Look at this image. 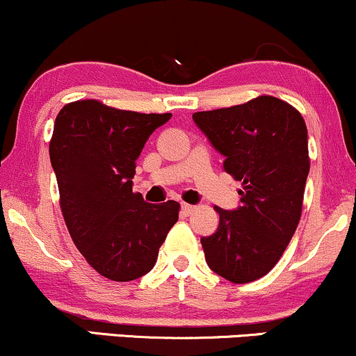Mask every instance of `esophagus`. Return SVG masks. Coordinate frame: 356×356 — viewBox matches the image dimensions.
<instances>
[{
    "label": "esophagus",
    "instance_id": "obj_1",
    "mask_svg": "<svg viewBox=\"0 0 356 356\" xmlns=\"http://www.w3.org/2000/svg\"><path fill=\"white\" fill-rule=\"evenodd\" d=\"M195 211V206H191V204H186V202H182V212L184 214H187V216H191L192 212Z\"/></svg>",
    "mask_w": 356,
    "mask_h": 356
}]
</instances>
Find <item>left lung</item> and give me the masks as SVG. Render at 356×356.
<instances>
[{"label":"left lung","instance_id":"obj_1","mask_svg":"<svg viewBox=\"0 0 356 356\" xmlns=\"http://www.w3.org/2000/svg\"><path fill=\"white\" fill-rule=\"evenodd\" d=\"M192 118L241 182L239 209L214 207L219 229L201 239L206 261L231 283H251L276 266L301 219L309 172L305 118L271 95Z\"/></svg>","mask_w":356,"mask_h":356}]
</instances>
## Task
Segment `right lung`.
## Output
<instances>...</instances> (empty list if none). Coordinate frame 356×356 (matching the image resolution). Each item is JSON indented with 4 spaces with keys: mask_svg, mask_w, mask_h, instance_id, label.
Returning <instances> with one entry per match:
<instances>
[{
    "mask_svg": "<svg viewBox=\"0 0 356 356\" xmlns=\"http://www.w3.org/2000/svg\"><path fill=\"white\" fill-rule=\"evenodd\" d=\"M170 117L95 99L70 102L56 115L50 161L61 214L81 256L107 280L125 283L147 275L179 219V202L149 204L132 191L147 138Z\"/></svg>",
    "mask_w": 356,
    "mask_h": 356,
    "instance_id": "obj_1",
    "label": "right lung"
}]
</instances>
